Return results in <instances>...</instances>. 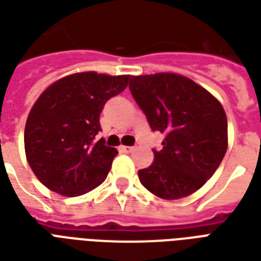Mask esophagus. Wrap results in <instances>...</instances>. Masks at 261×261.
Returning a JSON list of instances; mask_svg holds the SVG:
<instances>
[{
  "label": "esophagus",
  "mask_w": 261,
  "mask_h": 261,
  "mask_svg": "<svg viewBox=\"0 0 261 261\" xmlns=\"http://www.w3.org/2000/svg\"><path fill=\"white\" fill-rule=\"evenodd\" d=\"M120 149H121V151H124V152H130V151H133V149H134V147H127V145H120Z\"/></svg>",
  "instance_id": "esophagus-1"
}]
</instances>
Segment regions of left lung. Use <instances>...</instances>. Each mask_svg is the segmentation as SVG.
I'll return each instance as SVG.
<instances>
[{
    "instance_id": "obj_1",
    "label": "left lung",
    "mask_w": 261,
    "mask_h": 261,
    "mask_svg": "<svg viewBox=\"0 0 261 261\" xmlns=\"http://www.w3.org/2000/svg\"><path fill=\"white\" fill-rule=\"evenodd\" d=\"M130 91L152 131L165 136L153 162L138 170L142 186L164 200L197 192L218 169L228 149L222 105L187 76L158 72L131 76Z\"/></svg>"
}]
</instances>
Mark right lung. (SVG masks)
I'll return each mask as SVG.
<instances>
[{"label": "right lung", "instance_id": "add662e5", "mask_svg": "<svg viewBox=\"0 0 261 261\" xmlns=\"http://www.w3.org/2000/svg\"><path fill=\"white\" fill-rule=\"evenodd\" d=\"M130 75L75 72L44 89L25 125L28 164L44 186L65 197L82 196L106 179L116 148L96 141L105 103L128 85Z\"/></svg>", "mask_w": 261, "mask_h": 261}]
</instances>
